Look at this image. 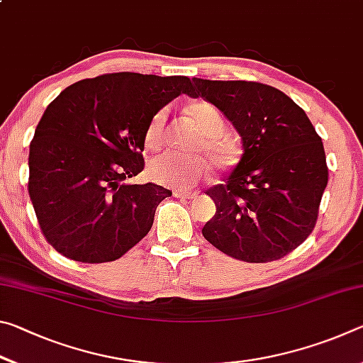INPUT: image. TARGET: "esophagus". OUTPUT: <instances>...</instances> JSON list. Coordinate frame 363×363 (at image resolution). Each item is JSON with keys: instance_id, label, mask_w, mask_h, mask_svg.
<instances>
[{"instance_id": "1", "label": "esophagus", "mask_w": 363, "mask_h": 363, "mask_svg": "<svg viewBox=\"0 0 363 363\" xmlns=\"http://www.w3.org/2000/svg\"><path fill=\"white\" fill-rule=\"evenodd\" d=\"M174 196H177V199L192 200L196 196V192H189V190H174Z\"/></svg>"}]
</instances>
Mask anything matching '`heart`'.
<instances>
[{
	"label": "heart",
	"instance_id": "1",
	"mask_svg": "<svg viewBox=\"0 0 363 363\" xmlns=\"http://www.w3.org/2000/svg\"><path fill=\"white\" fill-rule=\"evenodd\" d=\"M189 115L192 116L196 126L200 128V139L190 145L192 155H181V153L168 152L153 158L149 164V176L152 181L163 186L187 189L195 186L210 173L211 162L220 168L230 167L237 160V147L233 140L220 133L223 130V118L210 102L195 101L189 106ZM167 120L168 110L162 108L152 116L145 131V145L150 150H158L167 138Z\"/></svg>",
	"mask_w": 363,
	"mask_h": 363
}]
</instances>
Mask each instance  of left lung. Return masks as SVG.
<instances>
[{
  "label": "left lung",
  "instance_id": "obj_1",
  "mask_svg": "<svg viewBox=\"0 0 363 363\" xmlns=\"http://www.w3.org/2000/svg\"><path fill=\"white\" fill-rule=\"evenodd\" d=\"M203 97L232 121L243 155L206 190L216 214L203 227L213 247L235 259L270 262L291 253L314 230L328 182L322 138L298 104L257 82L192 78Z\"/></svg>",
  "mask_w": 363,
  "mask_h": 363
}]
</instances>
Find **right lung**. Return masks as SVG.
<instances>
[{
  "instance_id": "1",
  "label": "right lung",
  "mask_w": 363,
  "mask_h": 363,
  "mask_svg": "<svg viewBox=\"0 0 363 363\" xmlns=\"http://www.w3.org/2000/svg\"><path fill=\"white\" fill-rule=\"evenodd\" d=\"M187 77L118 72L82 79L49 104L28 155V195L43 235L73 261H115L149 233L168 189L126 184L144 169L147 126L190 94Z\"/></svg>"
}]
</instances>
